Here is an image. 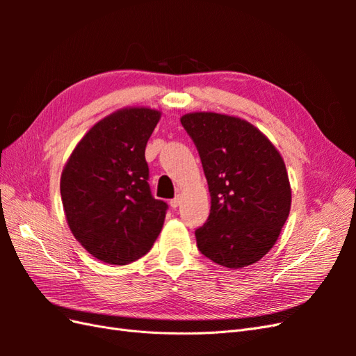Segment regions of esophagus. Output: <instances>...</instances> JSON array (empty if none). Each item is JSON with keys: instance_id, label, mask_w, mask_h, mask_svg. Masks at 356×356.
Returning a JSON list of instances; mask_svg holds the SVG:
<instances>
[{"instance_id": "esophagus-1", "label": "esophagus", "mask_w": 356, "mask_h": 356, "mask_svg": "<svg viewBox=\"0 0 356 356\" xmlns=\"http://www.w3.org/2000/svg\"><path fill=\"white\" fill-rule=\"evenodd\" d=\"M169 204H170V208H178L179 207V204H181V196L178 195L175 199H172L170 202H169Z\"/></svg>"}]
</instances>
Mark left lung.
<instances>
[{
  "label": "left lung",
  "instance_id": "8db88e82",
  "mask_svg": "<svg viewBox=\"0 0 356 356\" xmlns=\"http://www.w3.org/2000/svg\"><path fill=\"white\" fill-rule=\"evenodd\" d=\"M181 124L197 148L211 193L209 217L196 230L199 251L229 268L257 263L276 243L291 209L282 156L239 117L190 113Z\"/></svg>",
  "mask_w": 356,
  "mask_h": 356
}]
</instances>
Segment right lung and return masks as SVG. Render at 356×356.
<instances>
[{"label": "right lung", "instance_id": "right-lung-1", "mask_svg": "<svg viewBox=\"0 0 356 356\" xmlns=\"http://www.w3.org/2000/svg\"><path fill=\"white\" fill-rule=\"evenodd\" d=\"M160 111L132 106L102 118L74 148L60 177L70 229L98 260L124 266L152 250L168 204L148 186L145 147Z\"/></svg>", "mask_w": 356, "mask_h": 356}]
</instances>
